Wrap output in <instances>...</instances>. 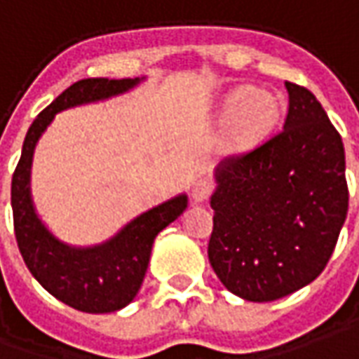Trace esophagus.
Masks as SVG:
<instances>
[{
	"label": "esophagus",
	"instance_id": "obj_1",
	"mask_svg": "<svg viewBox=\"0 0 359 359\" xmlns=\"http://www.w3.org/2000/svg\"><path fill=\"white\" fill-rule=\"evenodd\" d=\"M214 192V184H212V180L208 179H200L194 182V187H192V200L194 202H206V200L210 198V194Z\"/></svg>",
	"mask_w": 359,
	"mask_h": 359
}]
</instances>
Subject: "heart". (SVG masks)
<instances>
[{"instance_id": "1", "label": "heart", "mask_w": 359, "mask_h": 359, "mask_svg": "<svg viewBox=\"0 0 359 359\" xmlns=\"http://www.w3.org/2000/svg\"><path fill=\"white\" fill-rule=\"evenodd\" d=\"M281 97L271 92H255L251 86L233 88L222 100L220 118L230 121L228 149L248 151L265 139L281 118Z\"/></svg>"}]
</instances>
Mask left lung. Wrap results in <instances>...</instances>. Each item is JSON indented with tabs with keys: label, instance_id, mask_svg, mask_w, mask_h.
Wrapping results in <instances>:
<instances>
[{
	"label": "left lung",
	"instance_id": "8db88e82",
	"mask_svg": "<svg viewBox=\"0 0 359 359\" xmlns=\"http://www.w3.org/2000/svg\"><path fill=\"white\" fill-rule=\"evenodd\" d=\"M285 88L281 131L222 161L214 175L208 259L224 287L251 302L277 301L313 283L348 214L342 137L311 90Z\"/></svg>",
	"mask_w": 359,
	"mask_h": 359
}]
</instances>
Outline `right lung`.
<instances>
[{
  "label": "right lung",
  "mask_w": 359,
  "mask_h": 359,
  "mask_svg": "<svg viewBox=\"0 0 359 359\" xmlns=\"http://www.w3.org/2000/svg\"><path fill=\"white\" fill-rule=\"evenodd\" d=\"M137 82L139 78H86L68 86L31 123L11 179L13 226L23 262L45 291L82 313H114L135 299L147 271L153 241L184 212L189 198L179 194L143 212L100 245L72 248L57 240L36 216L29 184L33 151L55 114L123 94Z\"/></svg>",
  "instance_id": "1"
}]
</instances>
